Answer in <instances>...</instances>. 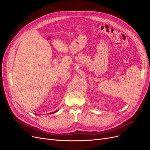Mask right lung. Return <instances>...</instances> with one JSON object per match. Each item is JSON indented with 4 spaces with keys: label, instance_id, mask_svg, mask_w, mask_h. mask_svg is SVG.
<instances>
[{
    "label": "right lung",
    "instance_id": "right-lung-1",
    "mask_svg": "<svg viewBox=\"0 0 150 150\" xmlns=\"http://www.w3.org/2000/svg\"><path fill=\"white\" fill-rule=\"evenodd\" d=\"M57 112V111H54V112H51V114H52V113H54V112Z\"/></svg>",
    "mask_w": 150,
    "mask_h": 150
}]
</instances>
